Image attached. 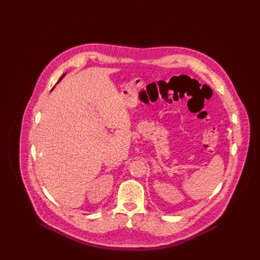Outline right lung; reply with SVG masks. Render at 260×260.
Wrapping results in <instances>:
<instances>
[{"mask_svg": "<svg viewBox=\"0 0 260 260\" xmlns=\"http://www.w3.org/2000/svg\"><path fill=\"white\" fill-rule=\"evenodd\" d=\"M62 77H63V75H62V76H61V77H60V79H59V80H58V81H60V80H61V78H62Z\"/></svg>", "mask_w": 260, "mask_h": 260, "instance_id": "1", "label": "right lung"}]
</instances>
